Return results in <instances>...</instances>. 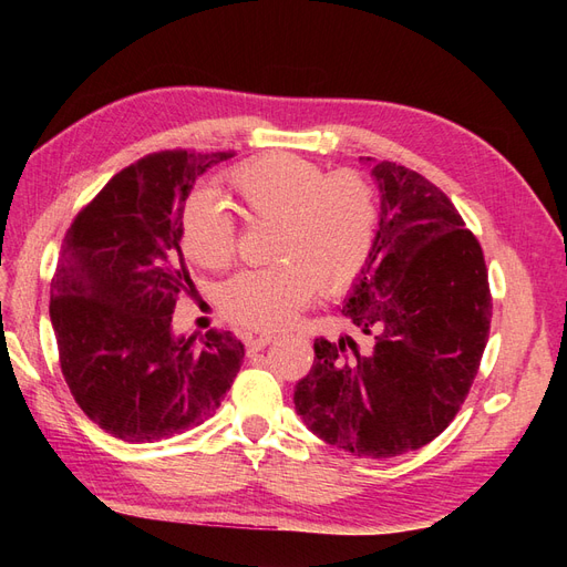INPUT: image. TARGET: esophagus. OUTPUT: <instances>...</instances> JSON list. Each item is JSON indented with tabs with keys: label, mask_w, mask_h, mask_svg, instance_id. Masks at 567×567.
Returning <instances> with one entry per match:
<instances>
[{
	"label": "esophagus",
	"mask_w": 567,
	"mask_h": 567,
	"mask_svg": "<svg viewBox=\"0 0 567 567\" xmlns=\"http://www.w3.org/2000/svg\"><path fill=\"white\" fill-rule=\"evenodd\" d=\"M271 340H277V333H260V336H248V338H246V350H248V352H257V350H262L265 346H269Z\"/></svg>",
	"instance_id": "obj_1"
}]
</instances>
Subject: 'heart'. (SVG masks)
Wrapping results in <instances>:
<instances>
[{
	"label": "heart",
	"instance_id": "obj_1",
	"mask_svg": "<svg viewBox=\"0 0 567 567\" xmlns=\"http://www.w3.org/2000/svg\"><path fill=\"white\" fill-rule=\"evenodd\" d=\"M248 225H271L267 269L236 274L219 290L225 317L248 329H281L317 293L340 296L364 271L379 227L371 186L354 173L326 177L290 153H269L229 177ZM182 244L194 262L225 269L236 255V221L208 198L182 215Z\"/></svg>",
	"mask_w": 567,
	"mask_h": 567
}]
</instances>
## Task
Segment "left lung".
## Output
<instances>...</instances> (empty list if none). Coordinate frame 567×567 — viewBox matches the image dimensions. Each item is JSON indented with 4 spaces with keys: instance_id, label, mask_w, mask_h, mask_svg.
Segmentation results:
<instances>
[{
    "instance_id": "obj_1",
    "label": "left lung",
    "mask_w": 567,
    "mask_h": 567,
    "mask_svg": "<svg viewBox=\"0 0 567 567\" xmlns=\"http://www.w3.org/2000/svg\"><path fill=\"white\" fill-rule=\"evenodd\" d=\"M359 161L381 192L371 257L342 302L364 346L317 338L293 402L323 442L390 458L454 421L487 346L492 296L483 248L452 200L404 165Z\"/></svg>"
}]
</instances>
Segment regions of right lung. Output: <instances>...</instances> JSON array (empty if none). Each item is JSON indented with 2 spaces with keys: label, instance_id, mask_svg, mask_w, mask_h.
Instances as JSON below:
<instances>
[{
  "label": "right lung",
  "instance_id": "obj_1",
  "mask_svg": "<svg viewBox=\"0 0 567 567\" xmlns=\"http://www.w3.org/2000/svg\"><path fill=\"white\" fill-rule=\"evenodd\" d=\"M231 153H153L117 173L63 238L49 317L63 379L99 427L156 442L208 421L244 362L229 331L175 336L184 203Z\"/></svg>",
  "mask_w": 567,
  "mask_h": 567
}]
</instances>
